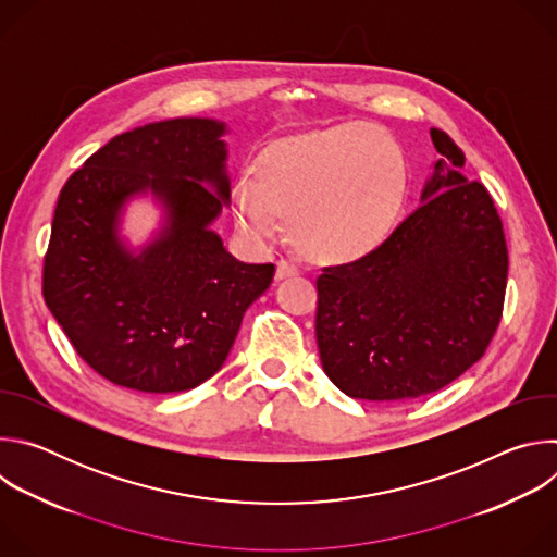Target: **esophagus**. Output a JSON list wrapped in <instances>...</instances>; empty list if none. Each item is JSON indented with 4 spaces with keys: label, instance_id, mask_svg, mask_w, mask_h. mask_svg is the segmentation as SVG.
I'll use <instances>...</instances> for the list:
<instances>
[{
    "label": "esophagus",
    "instance_id": "obj_1",
    "mask_svg": "<svg viewBox=\"0 0 557 557\" xmlns=\"http://www.w3.org/2000/svg\"><path fill=\"white\" fill-rule=\"evenodd\" d=\"M299 275V269L286 260H280L277 262V269H275V280H286V277H295Z\"/></svg>",
    "mask_w": 557,
    "mask_h": 557
}]
</instances>
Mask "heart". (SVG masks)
<instances>
[{"mask_svg": "<svg viewBox=\"0 0 557 557\" xmlns=\"http://www.w3.org/2000/svg\"><path fill=\"white\" fill-rule=\"evenodd\" d=\"M408 161L385 129L344 123L269 143L228 189L235 226L269 243L280 215L295 249L326 267H350L385 247L408 200Z\"/></svg>", "mask_w": 557, "mask_h": 557, "instance_id": "b5f03b06", "label": "heart"}]
</instances>
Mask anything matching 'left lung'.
Returning <instances> with one entry per match:
<instances>
[{"mask_svg":"<svg viewBox=\"0 0 557 557\" xmlns=\"http://www.w3.org/2000/svg\"><path fill=\"white\" fill-rule=\"evenodd\" d=\"M441 153L421 207L372 258L317 277L314 335L329 379L352 399L432 394L479 361L503 314L507 245L490 191L432 127Z\"/></svg>","mask_w":557,"mask_h":557,"instance_id":"8db88e82","label":"left lung"}]
</instances>
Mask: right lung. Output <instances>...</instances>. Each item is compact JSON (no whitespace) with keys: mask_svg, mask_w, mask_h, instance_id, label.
Instances as JSON below:
<instances>
[{"mask_svg":"<svg viewBox=\"0 0 557 557\" xmlns=\"http://www.w3.org/2000/svg\"><path fill=\"white\" fill-rule=\"evenodd\" d=\"M226 125L172 119L114 136L59 194L44 299L70 344L108 381L151 394L213 376L273 264L235 260L211 228L228 205ZM151 195L164 220L134 250L124 207Z\"/></svg>","mask_w":557,"mask_h":557,"instance_id":"right-lung-1","label":"right lung"}]
</instances>
